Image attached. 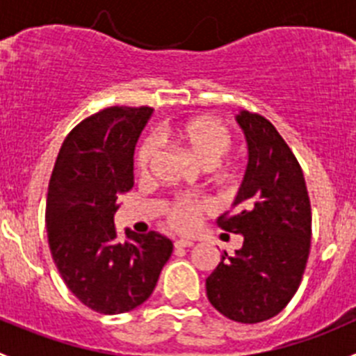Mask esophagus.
I'll list each match as a JSON object with an SVG mask.
<instances>
[{"mask_svg": "<svg viewBox=\"0 0 356 356\" xmlns=\"http://www.w3.org/2000/svg\"><path fill=\"white\" fill-rule=\"evenodd\" d=\"M174 245H175V248H191L193 241H189V239H177Z\"/></svg>", "mask_w": 356, "mask_h": 356, "instance_id": "34e87169", "label": "esophagus"}]
</instances>
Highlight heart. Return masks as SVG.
Masks as SVG:
<instances>
[{"mask_svg": "<svg viewBox=\"0 0 356 356\" xmlns=\"http://www.w3.org/2000/svg\"><path fill=\"white\" fill-rule=\"evenodd\" d=\"M161 141L175 143L191 153L203 168H213L229 153L232 145L231 132L215 118H191L177 125H167L158 132ZM158 155V141L146 138L136 152V168L141 175H148ZM207 210L203 201L195 198H177L165 204V220L175 231H188L195 225L198 215Z\"/></svg>", "mask_w": 356, "mask_h": 356, "instance_id": "1", "label": "heart"}]
</instances>
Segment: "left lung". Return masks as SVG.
I'll return each mask as SVG.
<instances>
[{
	"label": "left lung",
	"mask_w": 356,
	"mask_h": 356,
	"mask_svg": "<svg viewBox=\"0 0 356 356\" xmlns=\"http://www.w3.org/2000/svg\"><path fill=\"white\" fill-rule=\"evenodd\" d=\"M236 120L248 143V167L232 210L217 224L245 241L234 254H220L207 296L231 321L257 324L275 317L300 288L312 208L303 170L277 129L246 110Z\"/></svg>",
	"instance_id": "left-lung-1"
}]
</instances>
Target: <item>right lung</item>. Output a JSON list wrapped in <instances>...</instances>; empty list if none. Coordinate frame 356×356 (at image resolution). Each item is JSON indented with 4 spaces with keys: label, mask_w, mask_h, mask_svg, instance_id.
<instances>
[{
    "label": "right lung",
    "mask_w": 356,
    "mask_h": 356,
    "mask_svg": "<svg viewBox=\"0 0 356 356\" xmlns=\"http://www.w3.org/2000/svg\"><path fill=\"white\" fill-rule=\"evenodd\" d=\"M149 106H110L75 125L55 161L46 200L51 257L81 303L105 315L152 296L172 241L149 231L117 238V200L134 186V148Z\"/></svg>",
    "instance_id": "obj_1"
}]
</instances>
